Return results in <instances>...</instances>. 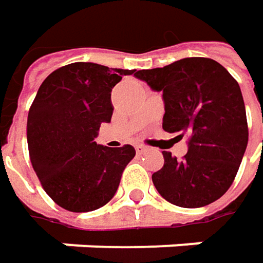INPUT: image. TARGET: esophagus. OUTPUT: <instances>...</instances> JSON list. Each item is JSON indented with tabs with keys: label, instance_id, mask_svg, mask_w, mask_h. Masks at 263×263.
<instances>
[{
	"label": "esophagus",
	"instance_id": "obj_1",
	"mask_svg": "<svg viewBox=\"0 0 263 263\" xmlns=\"http://www.w3.org/2000/svg\"><path fill=\"white\" fill-rule=\"evenodd\" d=\"M135 148H136V153H138V154H142V153H145V151L148 149V148H146L145 145H141V143H138V145H136Z\"/></svg>",
	"mask_w": 263,
	"mask_h": 263
}]
</instances>
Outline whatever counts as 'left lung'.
Returning a JSON list of instances; mask_svg holds the SVG:
<instances>
[{
  "mask_svg": "<svg viewBox=\"0 0 263 263\" xmlns=\"http://www.w3.org/2000/svg\"><path fill=\"white\" fill-rule=\"evenodd\" d=\"M135 76L163 94V130L189 139L182 159L164 151L163 167L153 174L161 197L177 206L199 208L223 196L249 142L238 82L217 61L197 57Z\"/></svg>",
  "mask_w": 263,
  "mask_h": 263,
  "instance_id": "8db88e82",
  "label": "left lung"
}]
</instances>
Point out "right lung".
Masks as SVG:
<instances>
[{
	"instance_id": "obj_1",
	"label": "right lung",
	"mask_w": 263,
	"mask_h": 263,
	"mask_svg": "<svg viewBox=\"0 0 263 263\" xmlns=\"http://www.w3.org/2000/svg\"><path fill=\"white\" fill-rule=\"evenodd\" d=\"M133 73L73 63L52 71L37 91L27 122L29 159L47 195L67 211L106 205L136 154L132 145L112 149L96 142L112 118V88Z\"/></svg>"
}]
</instances>
